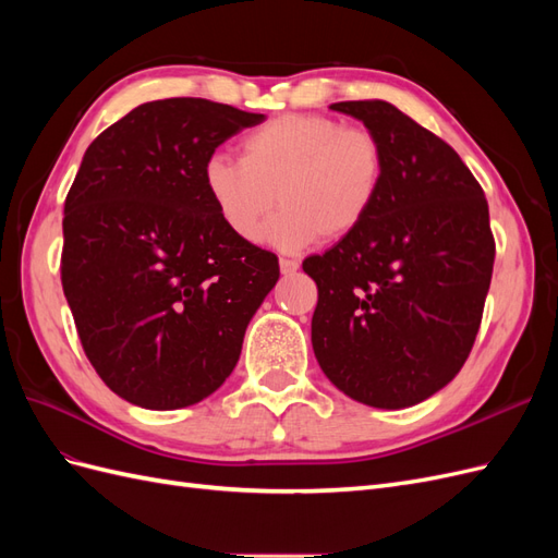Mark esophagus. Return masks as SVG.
<instances>
[{
	"label": "esophagus",
	"mask_w": 558,
	"mask_h": 558,
	"mask_svg": "<svg viewBox=\"0 0 558 558\" xmlns=\"http://www.w3.org/2000/svg\"><path fill=\"white\" fill-rule=\"evenodd\" d=\"M279 267H281V275H295L300 263L293 260V258H281V260H279Z\"/></svg>",
	"instance_id": "1"
}]
</instances>
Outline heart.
I'll use <instances>...</instances> for the list:
<instances>
[{
	"label": "heart",
	"instance_id": "b5f03b06",
	"mask_svg": "<svg viewBox=\"0 0 558 558\" xmlns=\"http://www.w3.org/2000/svg\"><path fill=\"white\" fill-rule=\"evenodd\" d=\"M386 179V150L373 130L320 113H281L240 142V160L211 156L202 183L230 234L253 242L272 207L283 209L263 240L300 251L342 240L373 214Z\"/></svg>",
	"mask_w": 558,
	"mask_h": 558
}]
</instances>
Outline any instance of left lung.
<instances>
[{
	"instance_id": "8db88e82",
	"label": "left lung",
	"mask_w": 558,
	"mask_h": 558,
	"mask_svg": "<svg viewBox=\"0 0 558 558\" xmlns=\"http://www.w3.org/2000/svg\"><path fill=\"white\" fill-rule=\"evenodd\" d=\"M373 130L386 179L367 221L302 269L316 281L312 347L326 377L369 408H410L463 367L496 242L482 185L456 150L384 99L335 102Z\"/></svg>"
}]
</instances>
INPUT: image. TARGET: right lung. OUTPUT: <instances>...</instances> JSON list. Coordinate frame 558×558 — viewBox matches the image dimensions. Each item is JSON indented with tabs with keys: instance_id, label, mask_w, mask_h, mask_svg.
I'll return each mask as SVG.
<instances>
[{
	"instance_id": "1",
	"label": "right lung",
	"mask_w": 558,
	"mask_h": 558,
	"mask_svg": "<svg viewBox=\"0 0 558 558\" xmlns=\"http://www.w3.org/2000/svg\"><path fill=\"white\" fill-rule=\"evenodd\" d=\"M265 121L202 97L132 109L88 146L64 199L62 291L116 396L179 410L211 396L279 279L272 251L228 232L202 167Z\"/></svg>"
}]
</instances>
